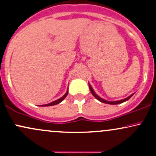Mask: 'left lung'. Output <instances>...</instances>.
I'll return each instance as SVG.
<instances>
[{"label": "left lung", "mask_w": 156, "mask_h": 156, "mask_svg": "<svg viewBox=\"0 0 156 156\" xmlns=\"http://www.w3.org/2000/svg\"><path fill=\"white\" fill-rule=\"evenodd\" d=\"M89 89H90L91 92H92V95L94 96V98H95L97 100H98V101H101V103H107V104H112V105H117V104H119V103H123V102H125V101H128V100H129L130 98H131V97L133 96V94H131V95H130L129 97H128V98H125V99H123V100H120V101H105V100L103 99V98H101V97L98 96V94H97L96 93L94 92V91L93 90L92 87H91V85H90V84H89Z\"/></svg>", "instance_id": "8db88e82"}]
</instances>
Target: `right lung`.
I'll use <instances>...</instances> for the list:
<instances>
[{"mask_svg":"<svg viewBox=\"0 0 156 156\" xmlns=\"http://www.w3.org/2000/svg\"><path fill=\"white\" fill-rule=\"evenodd\" d=\"M67 94H68V90H67V92H66V94H64V95L63 97H62V98H59V99H58V100H56V101H55L52 102V103H48V104L42 105V106H51V105H54L58 104V103H60L61 102H62V101H63V100L64 99V98H65L66 97H67Z\"/></svg>","mask_w":156,"mask_h":156,"instance_id":"add662e5","label":"right lung"}]
</instances>
